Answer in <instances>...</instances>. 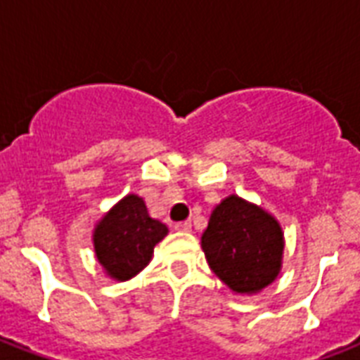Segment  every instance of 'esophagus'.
<instances>
[{"mask_svg": "<svg viewBox=\"0 0 360 360\" xmlns=\"http://www.w3.org/2000/svg\"><path fill=\"white\" fill-rule=\"evenodd\" d=\"M191 222H188V220H185V222H177V224H175V230L177 231H191Z\"/></svg>", "mask_w": 360, "mask_h": 360, "instance_id": "obj_1", "label": "esophagus"}]
</instances>
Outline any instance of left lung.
Wrapping results in <instances>:
<instances>
[{
	"instance_id": "obj_1",
	"label": "left lung",
	"mask_w": 360,
	"mask_h": 360,
	"mask_svg": "<svg viewBox=\"0 0 360 360\" xmlns=\"http://www.w3.org/2000/svg\"><path fill=\"white\" fill-rule=\"evenodd\" d=\"M211 271L237 293H256L276 278L284 239L278 222L237 196L220 202L202 236Z\"/></svg>"
}]
</instances>
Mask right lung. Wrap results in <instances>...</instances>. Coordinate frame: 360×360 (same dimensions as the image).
<instances>
[{
	"label": "right lung",
	"instance_id": "add662e5",
	"mask_svg": "<svg viewBox=\"0 0 360 360\" xmlns=\"http://www.w3.org/2000/svg\"><path fill=\"white\" fill-rule=\"evenodd\" d=\"M168 228L149 217L140 196L123 198L95 230V252L110 276L127 280L140 273L151 259L153 248Z\"/></svg>",
	"mask_w": 360,
	"mask_h": 360
}]
</instances>
